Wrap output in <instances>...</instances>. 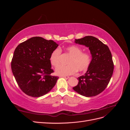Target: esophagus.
Returning a JSON list of instances; mask_svg holds the SVG:
<instances>
[{"mask_svg":"<svg viewBox=\"0 0 130 130\" xmlns=\"http://www.w3.org/2000/svg\"><path fill=\"white\" fill-rule=\"evenodd\" d=\"M61 77L65 78H66V79H68V78H69V76H61Z\"/></svg>","mask_w":130,"mask_h":130,"instance_id":"obj_1","label":"esophagus"}]
</instances>
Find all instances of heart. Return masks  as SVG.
Here are the masks:
<instances>
[{
    "mask_svg": "<svg viewBox=\"0 0 130 130\" xmlns=\"http://www.w3.org/2000/svg\"><path fill=\"white\" fill-rule=\"evenodd\" d=\"M66 52L71 57L67 66H59L56 68V73L60 76H67L75 74L77 70L82 72L87 70L91 62V56L88 53H83L82 49L76 45H70L64 48ZM61 50L55 49L51 53L49 60L51 64L57 67L60 64Z\"/></svg>",
    "mask_w": 130,
    "mask_h": 130,
    "instance_id": "heart-1",
    "label": "heart"
}]
</instances>
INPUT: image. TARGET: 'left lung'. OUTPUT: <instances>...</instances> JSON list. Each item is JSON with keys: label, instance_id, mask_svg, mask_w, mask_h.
I'll return each mask as SVG.
<instances>
[{"label": "left lung", "instance_id": "8db88e82", "mask_svg": "<svg viewBox=\"0 0 130 130\" xmlns=\"http://www.w3.org/2000/svg\"><path fill=\"white\" fill-rule=\"evenodd\" d=\"M74 42L88 47L92 60L87 72L77 78L78 84L73 89L86 97L96 96L104 91L112 76L114 64L111 53L107 45L93 36H85Z\"/></svg>", "mask_w": 130, "mask_h": 130}]
</instances>
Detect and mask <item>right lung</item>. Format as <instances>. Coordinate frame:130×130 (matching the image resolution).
<instances>
[{
  "label": "right lung",
  "mask_w": 130,
  "mask_h": 130,
  "mask_svg": "<svg viewBox=\"0 0 130 130\" xmlns=\"http://www.w3.org/2000/svg\"><path fill=\"white\" fill-rule=\"evenodd\" d=\"M58 44L41 37H31L15 48L11 69L19 88L26 95L40 97L55 86L58 77L54 72L49 58Z\"/></svg>",
  "instance_id": "1"
}]
</instances>
